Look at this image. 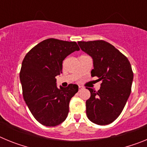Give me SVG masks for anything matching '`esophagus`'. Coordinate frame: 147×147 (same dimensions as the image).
<instances>
[{"instance_id":"esophagus-1","label":"esophagus","mask_w":147,"mask_h":147,"mask_svg":"<svg viewBox=\"0 0 147 147\" xmlns=\"http://www.w3.org/2000/svg\"><path fill=\"white\" fill-rule=\"evenodd\" d=\"M82 89H83L82 87V86H79V90H80H80H82Z\"/></svg>"}]
</instances>
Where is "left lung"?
Listing matches in <instances>:
<instances>
[{
	"label": "left lung",
	"instance_id": "8db88e82",
	"mask_svg": "<svg viewBox=\"0 0 147 147\" xmlns=\"http://www.w3.org/2000/svg\"><path fill=\"white\" fill-rule=\"evenodd\" d=\"M78 44L93 58L91 76L102 82L98 91L87 88L90 92L86 101L87 116L98 125H107L119 117L130 95L133 80L130 62L105 40L80 41Z\"/></svg>",
	"mask_w": 147,
	"mask_h": 147
}]
</instances>
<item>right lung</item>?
Here are the masks:
<instances>
[{"instance_id": "right-lung-1", "label": "right lung", "mask_w": 147, "mask_h": 147, "mask_svg": "<svg viewBox=\"0 0 147 147\" xmlns=\"http://www.w3.org/2000/svg\"><path fill=\"white\" fill-rule=\"evenodd\" d=\"M80 48L76 42L45 40L25 56L20 72L23 98L34 119L46 127L64 121L69 112L71 98L78 85L58 88L55 76L62 73V61Z\"/></svg>"}]
</instances>
